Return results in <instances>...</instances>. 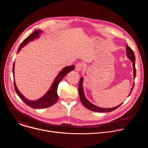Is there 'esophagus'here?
<instances>
[{"label": "esophagus", "mask_w": 148, "mask_h": 148, "mask_svg": "<svg viewBox=\"0 0 148 148\" xmlns=\"http://www.w3.org/2000/svg\"><path fill=\"white\" fill-rule=\"evenodd\" d=\"M82 68H83V64H77L75 66V70L77 72H79V71H81L82 70Z\"/></svg>", "instance_id": "34e87169"}]
</instances>
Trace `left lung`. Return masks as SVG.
I'll use <instances>...</instances> for the list:
<instances>
[{
  "label": "left lung",
  "mask_w": 148,
  "mask_h": 148,
  "mask_svg": "<svg viewBox=\"0 0 148 148\" xmlns=\"http://www.w3.org/2000/svg\"><path fill=\"white\" fill-rule=\"evenodd\" d=\"M126 50H127V57L133 63V78L134 79L135 77H136V68H135V60H136L135 56H134V52L132 51V49L127 45V47H126ZM83 81H84V79H83V77H82L80 79V82H79V93L80 100H81L82 104L89 110H90L93 111V112H110L114 110L115 109L118 108L120 106L123 104V103H121V104H120L118 106H116V107L112 108H101V107H99V106H95L94 104H93L90 102H89L85 96L84 89H83ZM134 82L133 84V86H132V87L131 88V90H130V92L127 97H129L130 96V95L131 94V93L132 92V90H133V86H134Z\"/></svg>",
  "instance_id": "left-lung-1"
}]
</instances>
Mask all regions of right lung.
Returning <instances> with one entry per match:
<instances>
[{"instance_id": "1", "label": "right lung", "mask_w": 148, "mask_h": 148, "mask_svg": "<svg viewBox=\"0 0 148 148\" xmlns=\"http://www.w3.org/2000/svg\"><path fill=\"white\" fill-rule=\"evenodd\" d=\"M42 33V30H35L34 32L32 33L28 38H27L23 42H21L20 45L17 53H18L21 49L27 43L32 41L33 40L39 38L40 35ZM14 68H15V62L13 64V69L12 72L14 75V88L16 93L18 94V96L21 98V100H23L25 104L32 108L34 109H44L46 108H48L51 106H53L55 104L58 100L59 97L57 93V90L58 88V85L61 80L63 79L64 76H65L69 72L74 70L75 66L72 65L71 66H67L64 68L63 69L58 73L56 77L55 78L54 82H53L51 86L50 89L41 98L36 100H29L26 99L21 93L19 92V89H18L16 85L15 84V77H14Z\"/></svg>"}]
</instances>
